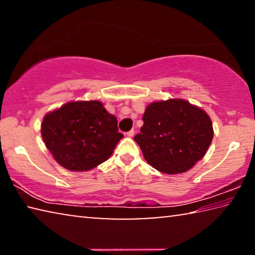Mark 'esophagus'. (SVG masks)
<instances>
[{
	"label": "esophagus",
	"mask_w": 255,
	"mask_h": 255,
	"mask_svg": "<svg viewBox=\"0 0 255 255\" xmlns=\"http://www.w3.org/2000/svg\"><path fill=\"white\" fill-rule=\"evenodd\" d=\"M126 135L128 136V137H132L133 135H135V130H133V129H131V130H129Z\"/></svg>",
	"instance_id": "obj_1"
}]
</instances>
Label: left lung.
Listing matches in <instances>:
<instances>
[{"label":"left lung","mask_w":255,"mask_h":255,"mask_svg":"<svg viewBox=\"0 0 255 255\" xmlns=\"http://www.w3.org/2000/svg\"><path fill=\"white\" fill-rule=\"evenodd\" d=\"M133 137L148 164L163 173H183L205 156L214 136L209 116L181 99L153 102Z\"/></svg>","instance_id":"left-lung-1"}]
</instances>
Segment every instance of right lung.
Segmentation results:
<instances>
[{"label":"right lung","instance_id":"add662e5","mask_svg":"<svg viewBox=\"0 0 255 255\" xmlns=\"http://www.w3.org/2000/svg\"><path fill=\"white\" fill-rule=\"evenodd\" d=\"M41 136L59 165L74 172L88 171L107 161L124 135L118 122L100 101L68 102L48 112Z\"/></svg>","mask_w":255,"mask_h":255}]
</instances>
